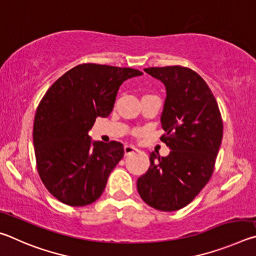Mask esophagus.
<instances>
[{
    "label": "esophagus",
    "mask_w": 256,
    "mask_h": 256,
    "mask_svg": "<svg viewBox=\"0 0 256 256\" xmlns=\"http://www.w3.org/2000/svg\"><path fill=\"white\" fill-rule=\"evenodd\" d=\"M136 151H138V148H136L134 146H131V144H125L124 146V152H125V156H128V154H132L134 152H136Z\"/></svg>",
    "instance_id": "obj_1"
}]
</instances>
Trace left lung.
Masks as SVG:
<instances>
[{"label": "left lung", "mask_w": 256, "mask_h": 256, "mask_svg": "<svg viewBox=\"0 0 256 256\" xmlns=\"http://www.w3.org/2000/svg\"><path fill=\"white\" fill-rule=\"evenodd\" d=\"M166 88L160 116L170 152L150 154V166L136 182L146 204L160 211L180 210L209 182L222 140L218 104L206 81L188 68H144Z\"/></svg>", "instance_id": "left-lung-1"}]
</instances>
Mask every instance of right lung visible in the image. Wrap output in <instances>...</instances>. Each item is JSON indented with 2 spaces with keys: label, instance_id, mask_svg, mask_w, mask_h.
<instances>
[{
  "label": "right lung",
  "instance_id": "obj_1",
  "mask_svg": "<svg viewBox=\"0 0 256 256\" xmlns=\"http://www.w3.org/2000/svg\"><path fill=\"white\" fill-rule=\"evenodd\" d=\"M142 74L130 68L80 64L42 97L32 131L37 170L64 204L84 206L102 194L124 148L120 142L94 141L89 132L97 118L110 114L120 84Z\"/></svg>",
  "mask_w": 256,
  "mask_h": 256
}]
</instances>
